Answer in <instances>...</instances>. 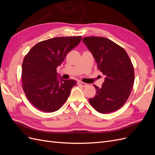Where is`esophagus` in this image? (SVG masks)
<instances>
[{"instance_id": "1", "label": "esophagus", "mask_w": 155, "mask_h": 155, "mask_svg": "<svg viewBox=\"0 0 155 155\" xmlns=\"http://www.w3.org/2000/svg\"><path fill=\"white\" fill-rule=\"evenodd\" d=\"M78 84L79 85H80V86H81L83 87H85L87 86V84L85 83H83V82H81V81H78Z\"/></svg>"}]
</instances>
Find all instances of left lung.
Segmentation results:
<instances>
[{
  "instance_id": "8db88e82",
  "label": "left lung",
  "mask_w": 155,
  "mask_h": 155,
  "mask_svg": "<svg viewBox=\"0 0 155 155\" xmlns=\"http://www.w3.org/2000/svg\"><path fill=\"white\" fill-rule=\"evenodd\" d=\"M82 41L94 58L98 70L105 76L101 88L94 85L96 96L89 103L100 113L118 110L129 98L134 81V67L128 54L105 37H86Z\"/></svg>"
}]
</instances>
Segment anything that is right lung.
<instances>
[{
	"label": "right lung",
	"mask_w": 155,
	"mask_h": 155,
	"mask_svg": "<svg viewBox=\"0 0 155 155\" xmlns=\"http://www.w3.org/2000/svg\"><path fill=\"white\" fill-rule=\"evenodd\" d=\"M81 40V36L49 39L36 44L25 55L22 65V88L37 109L54 112L67 100L77 81L58 78L56 68Z\"/></svg>",
	"instance_id": "right-lung-1"
}]
</instances>
